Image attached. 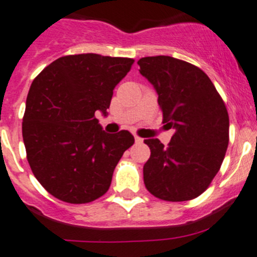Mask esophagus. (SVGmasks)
I'll use <instances>...</instances> for the list:
<instances>
[{"mask_svg":"<svg viewBox=\"0 0 257 257\" xmlns=\"http://www.w3.org/2000/svg\"><path fill=\"white\" fill-rule=\"evenodd\" d=\"M134 139H136V143H137V144H141V143H143V138H141V137L136 136V137H134Z\"/></svg>","mask_w":257,"mask_h":257,"instance_id":"1","label":"esophagus"}]
</instances>
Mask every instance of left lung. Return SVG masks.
Instances as JSON below:
<instances>
[{"instance_id":"1","label":"left lung","mask_w":257,"mask_h":257,"mask_svg":"<svg viewBox=\"0 0 257 257\" xmlns=\"http://www.w3.org/2000/svg\"><path fill=\"white\" fill-rule=\"evenodd\" d=\"M142 76L154 85L163 123L174 129L164 148L147 139L145 188L165 201L198 198L219 172L229 145V114L210 78L199 67L169 56L138 61Z\"/></svg>"}]
</instances>
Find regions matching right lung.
Returning <instances> with one entry per match:
<instances>
[{"label": "right lung", "instance_id": "1", "mask_svg": "<svg viewBox=\"0 0 257 257\" xmlns=\"http://www.w3.org/2000/svg\"><path fill=\"white\" fill-rule=\"evenodd\" d=\"M134 59L83 53L52 62L32 82L22 121L32 173L54 198L87 204L104 195L121 155L134 144L128 131L105 133L113 89Z\"/></svg>", "mask_w": 257, "mask_h": 257}]
</instances>
